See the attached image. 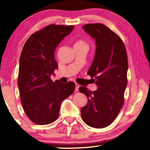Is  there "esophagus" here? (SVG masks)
Returning a JSON list of instances; mask_svg holds the SVG:
<instances>
[{
	"label": "esophagus",
	"instance_id": "34e87169",
	"mask_svg": "<svg viewBox=\"0 0 150 150\" xmlns=\"http://www.w3.org/2000/svg\"><path fill=\"white\" fill-rule=\"evenodd\" d=\"M80 85L77 84V83H75V91H79V88Z\"/></svg>",
	"mask_w": 150,
	"mask_h": 150
}]
</instances>
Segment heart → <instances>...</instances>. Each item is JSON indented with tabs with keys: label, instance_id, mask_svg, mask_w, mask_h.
Wrapping results in <instances>:
<instances>
[{
	"label": "heart",
	"instance_id": "obj_1",
	"mask_svg": "<svg viewBox=\"0 0 150 150\" xmlns=\"http://www.w3.org/2000/svg\"><path fill=\"white\" fill-rule=\"evenodd\" d=\"M75 45H81V46H87V44H85V42H84L82 40H79V41H78L76 42V44Z\"/></svg>",
	"mask_w": 150,
	"mask_h": 150
}]
</instances>
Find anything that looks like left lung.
Segmentation results:
<instances>
[{"mask_svg":"<svg viewBox=\"0 0 150 150\" xmlns=\"http://www.w3.org/2000/svg\"><path fill=\"white\" fill-rule=\"evenodd\" d=\"M83 28L95 40V55L87 74L95 78L98 88L93 92L85 87L79 88L88 98L81 117L88 126L103 128L113 122L123 106L128 56L122 40L105 25L88 24Z\"/></svg>","mask_w":150,"mask_h":150,"instance_id":"left-lung-1","label":"left lung"}]
</instances>
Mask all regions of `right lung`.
I'll return each mask as SVG.
<instances>
[{"instance_id":"add662e5","label":"right lung","mask_w":150,"mask_h":150,"mask_svg":"<svg viewBox=\"0 0 150 150\" xmlns=\"http://www.w3.org/2000/svg\"><path fill=\"white\" fill-rule=\"evenodd\" d=\"M73 29L74 26L48 25L30 35L22 49L18 85L24 112L35 124L56 120L61 103L75 91L72 81L53 82L50 77L58 68L55 48Z\"/></svg>"}]
</instances>
